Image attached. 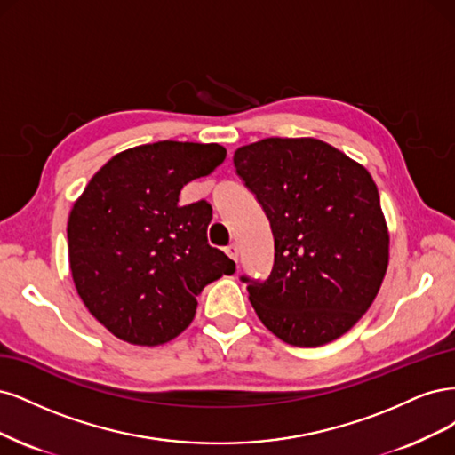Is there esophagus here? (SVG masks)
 Masks as SVG:
<instances>
[{
	"label": "esophagus",
	"instance_id": "esophagus-1",
	"mask_svg": "<svg viewBox=\"0 0 455 455\" xmlns=\"http://www.w3.org/2000/svg\"><path fill=\"white\" fill-rule=\"evenodd\" d=\"M227 255H228L232 260L238 262V259H240V245H238V243H230V245L227 247Z\"/></svg>",
	"mask_w": 455,
	"mask_h": 455
}]
</instances>
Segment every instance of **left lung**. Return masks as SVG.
I'll return each instance as SVG.
<instances>
[{"label": "left lung", "mask_w": 455, "mask_h": 455, "mask_svg": "<svg viewBox=\"0 0 455 455\" xmlns=\"http://www.w3.org/2000/svg\"><path fill=\"white\" fill-rule=\"evenodd\" d=\"M234 166L274 234L268 280L242 277L262 325L299 347L340 339L374 302L389 265V230L372 175L315 138L243 145Z\"/></svg>", "instance_id": "obj_1"}]
</instances>
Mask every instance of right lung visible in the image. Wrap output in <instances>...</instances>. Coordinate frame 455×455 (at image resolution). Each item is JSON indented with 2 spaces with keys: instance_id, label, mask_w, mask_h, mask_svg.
Segmentation results:
<instances>
[{
  "instance_id": "obj_1",
  "label": "right lung",
  "mask_w": 455,
  "mask_h": 455,
  "mask_svg": "<svg viewBox=\"0 0 455 455\" xmlns=\"http://www.w3.org/2000/svg\"><path fill=\"white\" fill-rule=\"evenodd\" d=\"M227 156L219 143L156 141L101 166L73 204L68 255L83 304L116 339L160 346L181 334L196 297L236 265L208 243L212 206L181 188Z\"/></svg>"
}]
</instances>
